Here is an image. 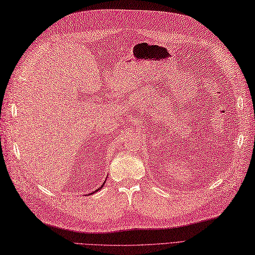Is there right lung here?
Returning <instances> with one entry per match:
<instances>
[{
  "label": "right lung",
  "instance_id": "right-lung-1",
  "mask_svg": "<svg viewBox=\"0 0 255 255\" xmlns=\"http://www.w3.org/2000/svg\"><path fill=\"white\" fill-rule=\"evenodd\" d=\"M104 184H105V183H104ZM104 184H103V185H102V186H101V187H99V188H98V189H96V190H95V192H96V191H98V190H101V189H102V188H103V187H104Z\"/></svg>",
  "mask_w": 255,
  "mask_h": 255
}]
</instances>
